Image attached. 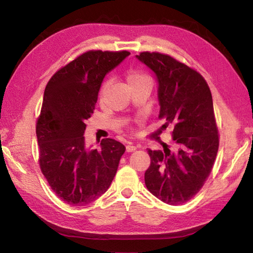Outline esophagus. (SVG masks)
I'll list each match as a JSON object with an SVG mask.
<instances>
[{
  "label": "esophagus",
  "instance_id": "esophagus-1",
  "mask_svg": "<svg viewBox=\"0 0 253 253\" xmlns=\"http://www.w3.org/2000/svg\"><path fill=\"white\" fill-rule=\"evenodd\" d=\"M126 149L127 153H131V151L136 150V146H134V145H132V144H128V145H126Z\"/></svg>",
  "mask_w": 253,
  "mask_h": 253
}]
</instances>
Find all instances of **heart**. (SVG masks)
Returning <instances> with one entry per match:
<instances>
[{
    "mask_svg": "<svg viewBox=\"0 0 253 253\" xmlns=\"http://www.w3.org/2000/svg\"><path fill=\"white\" fill-rule=\"evenodd\" d=\"M126 81L128 83V85L131 87H133L134 85H137V84H141L144 82H151L150 78L145 74L144 71L139 70V69H135V68H132V69H128L126 74ZM109 85V82L108 81H104L102 83V85H100L99 88V97L102 98L104 97V95L107 91Z\"/></svg>",
    "mask_w": 253,
    "mask_h": 253,
    "instance_id": "1",
    "label": "heart"
}]
</instances>
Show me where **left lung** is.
<instances>
[{
	"instance_id": "1",
	"label": "left lung",
	"mask_w": 253,
	"mask_h": 253,
	"mask_svg": "<svg viewBox=\"0 0 253 253\" xmlns=\"http://www.w3.org/2000/svg\"><path fill=\"white\" fill-rule=\"evenodd\" d=\"M137 58L159 82V119L173 126V149H148L145 184L155 197L171 206L187 203L203 188L220 144L210 87L197 70L168 54L141 52Z\"/></svg>"
}]
</instances>
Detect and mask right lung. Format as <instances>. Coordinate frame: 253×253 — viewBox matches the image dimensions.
Instances as JSON below:
<instances>
[{"instance_id":"right-lung-1","label":"right lung","mask_w":253,"mask_h":253,"mask_svg":"<svg viewBox=\"0 0 253 253\" xmlns=\"http://www.w3.org/2000/svg\"><path fill=\"white\" fill-rule=\"evenodd\" d=\"M128 55L127 50H86L56 71L46 84L36 126L39 165L50 188L66 204H91L116 175L125 146L103 138L100 149H87L83 134L104 77Z\"/></svg>"}]
</instances>
